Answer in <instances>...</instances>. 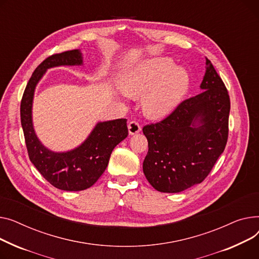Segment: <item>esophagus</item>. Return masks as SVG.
<instances>
[{
    "instance_id": "1",
    "label": "esophagus",
    "mask_w": 259,
    "mask_h": 259,
    "mask_svg": "<svg viewBox=\"0 0 259 259\" xmlns=\"http://www.w3.org/2000/svg\"><path fill=\"white\" fill-rule=\"evenodd\" d=\"M128 133L130 135H135V134H138L141 131V126L140 124L137 122V121H131L128 123Z\"/></svg>"
}]
</instances>
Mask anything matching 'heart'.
Listing matches in <instances>:
<instances>
[{"label":"heart","instance_id":"1","mask_svg":"<svg viewBox=\"0 0 259 259\" xmlns=\"http://www.w3.org/2000/svg\"><path fill=\"white\" fill-rule=\"evenodd\" d=\"M190 87L188 71L175 66L170 58L145 60L126 72L120 80L122 92L132 97H143L146 116L163 118L170 114L187 94Z\"/></svg>","mask_w":259,"mask_h":259}]
</instances>
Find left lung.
<instances>
[{"label": "left lung", "instance_id": "1", "mask_svg": "<svg viewBox=\"0 0 259 259\" xmlns=\"http://www.w3.org/2000/svg\"><path fill=\"white\" fill-rule=\"evenodd\" d=\"M201 89L160 122L143 127V172L158 191L176 193L202 183L226 147L230 98L208 58Z\"/></svg>", "mask_w": 259, "mask_h": 259}]
</instances>
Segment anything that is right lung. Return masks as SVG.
<instances>
[{
	"mask_svg": "<svg viewBox=\"0 0 259 259\" xmlns=\"http://www.w3.org/2000/svg\"><path fill=\"white\" fill-rule=\"evenodd\" d=\"M80 65L82 55L78 49L47 57L30 77L21 101V122L29 159L51 185L66 191H80L94 185L108 166L115 146L128 135L126 119H116L98 122L81 145L66 153H54L40 143L32 124L37 82L50 68Z\"/></svg>",
	"mask_w": 259,
	"mask_h": 259,
	"instance_id": "obj_1",
	"label": "right lung"
}]
</instances>
